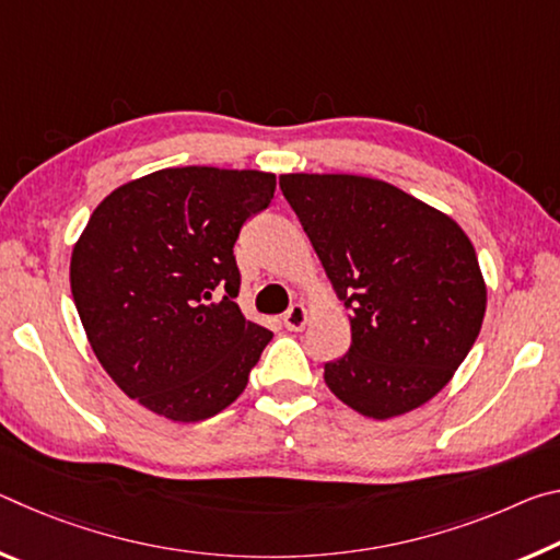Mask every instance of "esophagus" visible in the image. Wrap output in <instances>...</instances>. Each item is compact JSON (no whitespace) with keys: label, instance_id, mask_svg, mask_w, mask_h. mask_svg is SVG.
<instances>
[{"label":"esophagus","instance_id":"obj_1","mask_svg":"<svg viewBox=\"0 0 560 560\" xmlns=\"http://www.w3.org/2000/svg\"><path fill=\"white\" fill-rule=\"evenodd\" d=\"M306 318H308V311L306 306H301V303H293V306L283 314V326L289 330H301L306 326Z\"/></svg>","mask_w":560,"mask_h":560}]
</instances>
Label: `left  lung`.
<instances>
[{"label":"left lung","instance_id":"left-lung-1","mask_svg":"<svg viewBox=\"0 0 560 560\" xmlns=\"http://www.w3.org/2000/svg\"><path fill=\"white\" fill-rule=\"evenodd\" d=\"M279 187L350 311V348L324 365L365 417L438 395L479 336L487 287L462 226L383 179L281 175Z\"/></svg>","mask_w":560,"mask_h":560}]
</instances>
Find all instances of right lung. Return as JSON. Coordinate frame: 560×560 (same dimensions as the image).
Wrapping results in <instances>:
<instances>
[{"mask_svg":"<svg viewBox=\"0 0 560 560\" xmlns=\"http://www.w3.org/2000/svg\"><path fill=\"white\" fill-rule=\"evenodd\" d=\"M273 189L259 170H158L113 189L75 242L71 293L89 343L150 412L200 422L246 387L273 334L236 306L234 242Z\"/></svg>","mask_w":560,"mask_h":560,"instance_id":"add662e5","label":"right lung"}]
</instances>
